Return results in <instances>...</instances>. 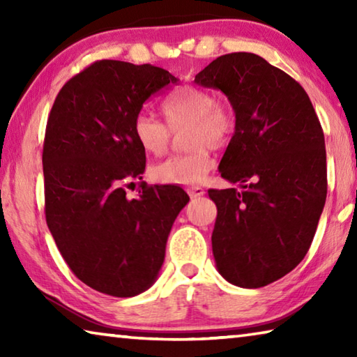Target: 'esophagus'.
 I'll use <instances>...</instances> for the list:
<instances>
[{
	"label": "esophagus",
	"instance_id": "esophagus-1",
	"mask_svg": "<svg viewBox=\"0 0 357 357\" xmlns=\"http://www.w3.org/2000/svg\"><path fill=\"white\" fill-rule=\"evenodd\" d=\"M187 193H189L190 198H197V197H203L204 195V189L200 185H193V187H187Z\"/></svg>",
	"mask_w": 357,
	"mask_h": 357
}]
</instances>
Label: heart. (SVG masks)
I'll list each match as a JSON object with an SVG mask.
<instances>
[{
  "label": "heart",
  "mask_w": 357,
  "mask_h": 357,
  "mask_svg": "<svg viewBox=\"0 0 357 357\" xmlns=\"http://www.w3.org/2000/svg\"><path fill=\"white\" fill-rule=\"evenodd\" d=\"M168 126L149 112H138L132 123V134L144 153L160 155L170 144L172 132L189 126L185 144L190 151L172 155L154 165L153 174L164 184H197L213 168L211 148H220L236 128L234 108L208 89L184 86L168 94L162 102Z\"/></svg>",
  "instance_id": "b5f03b06"
}]
</instances>
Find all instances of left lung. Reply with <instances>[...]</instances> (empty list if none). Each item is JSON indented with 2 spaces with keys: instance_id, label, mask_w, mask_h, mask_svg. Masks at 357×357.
<instances>
[{
  "instance_id": "1",
  "label": "left lung",
  "mask_w": 357,
  "mask_h": 357,
  "mask_svg": "<svg viewBox=\"0 0 357 357\" xmlns=\"http://www.w3.org/2000/svg\"><path fill=\"white\" fill-rule=\"evenodd\" d=\"M195 83L220 89L236 113L219 172L244 190H208L217 271L236 287H266L304 259L315 236L328 193L321 124L304 88L255 53L219 56Z\"/></svg>"
}]
</instances>
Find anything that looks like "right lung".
I'll use <instances>...</instances> for the list:
<instances>
[{
    "instance_id": "add662e5",
    "label": "right lung",
    "mask_w": 357,
    "mask_h": 357,
    "mask_svg": "<svg viewBox=\"0 0 357 357\" xmlns=\"http://www.w3.org/2000/svg\"><path fill=\"white\" fill-rule=\"evenodd\" d=\"M174 83L155 66L102 59L64 84L48 114L47 225L72 273L99 293L146 291L164 263L173 222L189 203L176 185H142L140 197H126L146 164L132 134L135 114Z\"/></svg>"
}]
</instances>
